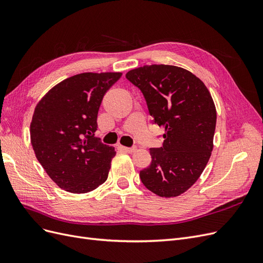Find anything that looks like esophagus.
<instances>
[{
  "mask_svg": "<svg viewBox=\"0 0 263 263\" xmlns=\"http://www.w3.org/2000/svg\"><path fill=\"white\" fill-rule=\"evenodd\" d=\"M122 149L125 151V153H128V154H133L137 150L136 147H130V148L129 147H122Z\"/></svg>",
  "mask_w": 263,
  "mask_h": 263,
  "instance_id": "esophagus-1",
  "label": "esophagus"
}]
</instances>
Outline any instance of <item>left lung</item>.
I'll use <instances>...</instances> for the list:
<instances>
[{
	"label": "left lung",
	"instance_id": "left-lung-1",
	"mask_svg": "<svg viewBox=\"0 0 263 263\" xmlns=\"http://www.w3.org/2000/svg\"><path fill=\"white\" fill-rule=\"evenodd\" d=\"M126 78L144 94L163 145L150 148L151 163L140 179L161 197L184 193L201 177L212 150L216 108L208 87L190 71L168 65L133 69Z\"/></svg>",
	"mask_w": 263,
	"mask_h": 263
}]
</instances>
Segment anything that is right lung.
Here are the masks:
<instances>
[{
  "mask_svg": "<svg viewBox=\"0 0 263 263\" xmlns=\"http://www.w3.org/2000/svg\"><path fill=\"white\" fill-rule=\"evenodd\" d=\"M122 72H84L70 77L37 103L30 123V142L37 160L60 189L87 193L103 184L115 157L94 137L105 93Z\"/></svg>",
  "mask_w": 263,
  "mask_h": 263,
  "instance_id": "1",
  "label": "right lung"
}]
</instances>
